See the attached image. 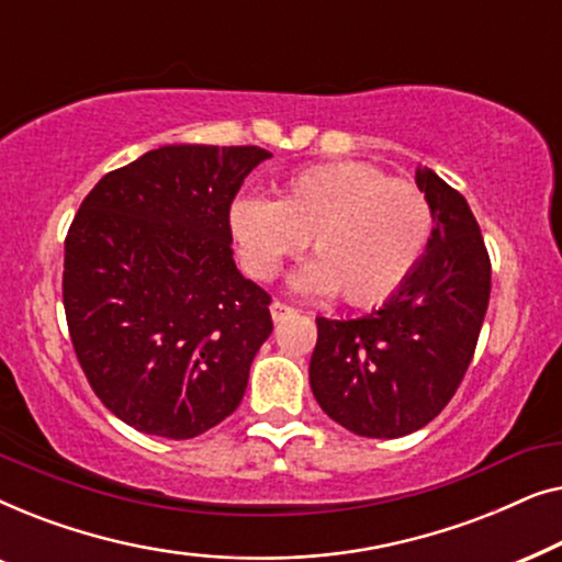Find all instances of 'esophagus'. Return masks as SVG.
Here are the masks:
<instances>
[{
  "label": "esophagus",
  "instance_id": "esophagus-1",
  "mask_svg": "<svg viewBox=\"0 0 562 562\" xmlns=\"http://www.w3.org/2000/svg\"><path fill=\"white\" fill-rule=\"evenodd\" d=\"M268 310H271L273 322H283L286 317H291V314H294V306H289V304H283V302H271V306H268Z\"/></svg>",
  "mask_w": 562,
  "mask_h": 562
}]
</instances>
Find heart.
I'll return each instance as SVG.
<instances>
[{"instance_id": "heart-1", "label": "heart", "mask_w": 562, "mask_h": 562, "mask_svg": "<svg viewBox=\"0 0 562 562\" xmlns=\"http://www.w3.org/2000/svg\"><path fill=\"white\" fill-rule=\"evenodd\" d=\"M227 222L250 276L271 279L310 237L314 258L291 276V286L306 294L337 289L348 304L368 306L417 268L432 235V206L409 181L337 160L294 173L279 199L235 196Z\"/></svg>"}]
</instances>
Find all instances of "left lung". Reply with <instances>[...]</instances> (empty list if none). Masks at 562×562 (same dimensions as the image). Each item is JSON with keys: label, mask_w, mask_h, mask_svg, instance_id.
Returning <instances> with one entry per match:
<instances>
[{"label": "left lung", "mask_w": 562, "mask_h": 562, "mask_svg": "<svg viewBox=\"0 0 562 562\" xmlns=\"http://www.w3.org/2000/svg\"><path fill=\"white\" fill-rule=\"evenodd\" d=\"M414 179L435 225L417 268L363 317H317L312 394L360 437H402L432 422L463 381L488 310L491 260L465 196L427 166Z\"/></svg>", "instance_id": "8db88e82"}]
</instances>
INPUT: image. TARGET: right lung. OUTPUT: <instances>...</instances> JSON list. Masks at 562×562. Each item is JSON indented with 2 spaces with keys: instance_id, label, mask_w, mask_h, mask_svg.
Listing matches in <instances>:
<instances>
[{
  "instance_id": "right-lung-1",
  "label": "right lung",
  "mask_w": 562,
  "mask_h": 562,
  "mask_svg": "<svg viewBox=\"0 0 562 562\" xmlns=\"http://www.w3.org/2000/svg\"><path fill=\"white\" fill-rule=\"evenodd\" d=\"M258 145H160L102 176L66 237L64 306L94 394L137 432L189 440L243 402L273 333L227 212Z\"/></svg>"
}]
</instances>
